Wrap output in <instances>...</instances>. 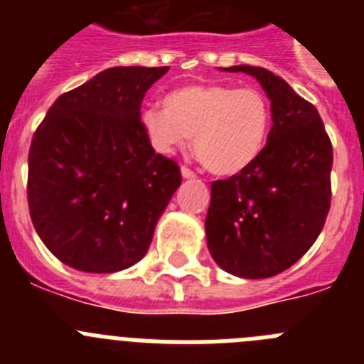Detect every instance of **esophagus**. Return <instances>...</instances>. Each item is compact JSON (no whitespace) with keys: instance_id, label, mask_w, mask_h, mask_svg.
Here are the masks:
<instances>
[{"instance_id":"1","label":"esophagus","mask_w":364,"mask_h":364,"mask_svg":"<svg viewBox=\"0 0 364 364\" xmlns=\"http://www.w3.org/2000/svg\"><path fill=\"white\" fill-rule=\"evenodd\" d=\"M180 173H182V176H184V178H195V173H193L191 169H189V167H186V166H182Z\"/></svg>"}]
</instances>
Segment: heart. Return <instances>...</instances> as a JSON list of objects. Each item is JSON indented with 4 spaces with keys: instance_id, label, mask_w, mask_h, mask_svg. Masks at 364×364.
Listing matches in <instances>:
<instances>
[{
    "instance_id": "1",
    "label": "heart",
    "mask_w": 364,
    "mask_h": 364,
    "mask_svg": "<svg viewBox=\"0 0 364 364\" xmlns=\"http://www.w3.org/2000/svg\"><path fill=\"white\" fill-rule=\"evenodd\" d=\"M162 109L142 111V127L151 146L171 154L193 136L202 166L231 176L252 166L262 153L272 127V105L253 87L188 83L167 92Z\"/></svg>"
}]
</instances>
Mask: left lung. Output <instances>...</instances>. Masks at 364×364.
Masks as SVG:
<instances>
[{
	"label": "left lung",
	"instance_id": "1",
	"mask_svg": "<svg viewBox=\"0 0 364 364\" xmlns=\"http://www.w3.org/2000/svg\"><path fill=\"white\" fill-rule=\"evenodd\" d=\"M246 73L272 102V129L259 159L211 184L205 239L213 260L242 279H266L295 264L317 240L332 198L333 151L319 112L281 76Z\"/></svg>",
	"mask_w": 364,
	"mask_h": 364
}]
</instances>
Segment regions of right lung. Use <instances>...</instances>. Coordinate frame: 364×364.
<instances>
[{
  "instance_id": "right-lung-1",
  "label": "right lung",
  "mask_w": 364,
  "mask_h": 364,
  "mask_svg": "<svg viewBox=\"0 0 364 364\" xmlns=\"http://www.w3.org/2000/svg\"><path fill=\"white\" fill-rule=\"evenodd\" d=\"M169 67H111L50 105L28 151V211L41 242L87 273L131 268L178 189L176 162L142 127L147 89Z\"/></svg>"
}]
</instances>
